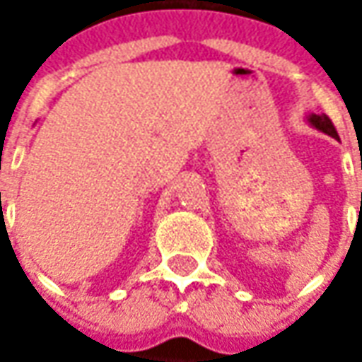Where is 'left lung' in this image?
Here are the masks:
<instances>
[{
	"label": "left lung",
	"instance_id": "obj_1",
	"mask_svg": "<svg viewBox=\"0 0 362 362\" xmlns=\"http://www.w3.org/2000/svg\"><path fill=\"white\" fill-rule=\"evenodd\" d=\"M308 122L313 124L314 129L327 132V134L334 136V139H339V134H337V129H334L332 120L328 119L327 115H310V117H308Z\"/></svg>",
	"mask_w": 362,
	"mask_h": 362
}]
</instances>
